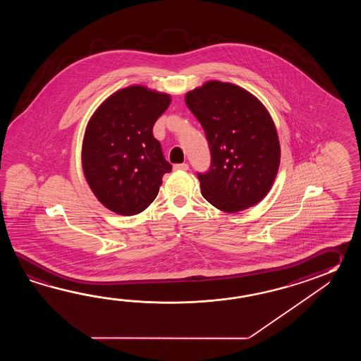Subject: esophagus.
I'll return each mask as SVG.
<instances>
[{
	"instance_id": "1",
	"label": "esophagus",
	"mask_w": 361,
	"mask_h": 361,
	"mask_svg": "<svg viewBox=\"0 0 361 361\" xmlns=\"http://www.w3.org/2000/svg\"><path fill=\"white\" fill-rule=\"evenodd\" d=\"M174 170H188V165L187 164H177L174 165Z\"/></svg>"
}]
</instances>
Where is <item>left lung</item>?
I'll return each mask as SVG.
<instances>
[{"mask_svg":"<svg viewBox=\"0 0 361 361\" xmlns=\"http://www.w3.org/2000/svg\"><path fill=\"white\" fill-rule=\"evenodd\" d=\"M185 104L205 130L212 164L197 173L213 207L236 213L269 193L280 165V143L269 111L245 89L209 81L185 94Z\"/></svg>","mask_w":361,"mask_h":361,"instance_id":"left-lung-1","label":"left lung"}]
</instances>
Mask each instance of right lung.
<instances>
[{"mask_svg": "<svg viewBox=\"0 0 361 361\" xmlns=\"http://www.w3.org/2000/svg\"><path fill=\"white\" fill-rule=\"evenodd\" d=\"M170 95L129 86L104 100L86 126L82 169L92 193L120 215L142 213L156 199L171 165L154 138V125Z\"/></svg>", "mask_w": 361, "mask_h": 361, "instance_id": "obj_1", "label": "right lung"}]
</instances>
